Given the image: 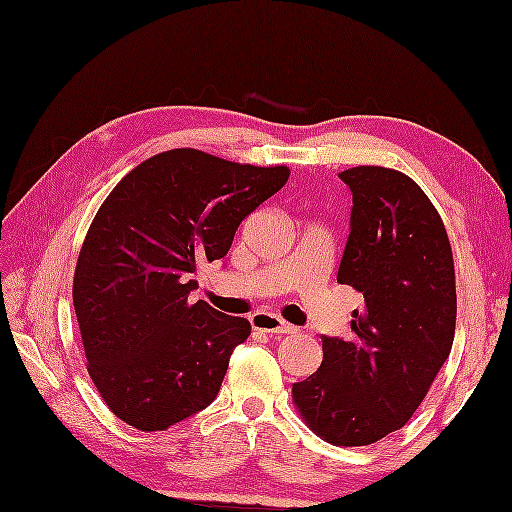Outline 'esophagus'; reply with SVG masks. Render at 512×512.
Here are the masks:
<instances>
[{
    "mask_svg": "<svg viewBox=\"0 0 512 512\" xmlns=\"http://www.w3.org/2000/svg\"><path fill=\"white\" fill-rule=\"evenodd\" d=\"M251 323L257 331H264L268 336H283V334H294V327L290 323H285L279 316L268 314V312H257L253 314Z\"/></svg>",
    "mask_w": 512,
    "mask_h": 512,
    "instance_id": "obj_1",
    "label": "esophagus"
}]
</instances>
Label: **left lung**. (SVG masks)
I'll list each match as a JSON object with an SVG mask.
<instances>
[{
    "label": "left lung",
    "mask_w": 512,
    "mask_h": 512,
    "mask_svg": "<svg viewBox=\"0 0 512 512\" xmlns=\"http://www.w3.org/2000/svg\"><path fill=\"white\" fill-rule=\"evenodd\" d=\"M353 194L338 283L364 294L351 338L323 336L318 371L292 384L301 419L336 447H362L406 425L456 334L454 255L432 200L399 170L338 174Z\"/></svg>",
    "instance_id": "left-lung-1"
}]
</instances>
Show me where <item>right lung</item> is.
<instances>
[{"instance_id": "obj_1", "label": "right lung", "mask_w": 512, "mask_h": 512, "mask_svg": "<svg viewBox=\"0 0 512 512\" xmlns=\"http://www.w3.org/2000/svg\"><path fill=\"white\" fill-rule=\"evenodd\" d=\"M288 176L285 165L174 148L139 163L106 196L71 294L89 377L117 419L161 432L216 399L251 323L189 303L192 275L229 253L240 222Z\"/></svg>"}]
</instances>
